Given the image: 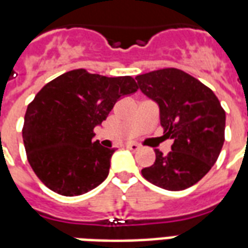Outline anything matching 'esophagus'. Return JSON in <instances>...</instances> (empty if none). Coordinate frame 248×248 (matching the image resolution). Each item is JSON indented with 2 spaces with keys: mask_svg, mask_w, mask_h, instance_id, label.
<instances>
[{
  "mask_svg": "<svg viewBox=\"0 0 248 248\" xmlns=\"http://www.w3.org/2000/svg\"><path fill=\"white\" fill-rule=\"evenodd\" d=\"M126 148H128V149H131V151L136 152L139 151V148H140V146L137 145V144H135V142H131V144H126Z\"/></svg>",
  "mask_w": 248,
  "mask_h": 248,
  "instance_id": "34e87169",
  "label": "esophagus"
}]
</instances>
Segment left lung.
<instances>
[{"instance_id": "obj_1", "label": "left lung", "mask_w": 248, "mask_h": 248, "mask_svg": "<svg viewBox=\"0 0 248 248\" xmlns=\"http://www.w3.org/2000/svg\"><path fill=\"white\" fill-rule=\"evenodd\" d=\"M137 88L160 107L164 137L171 151L156 149V161L141 170L153 185L177 191L202 180L218 160L225 142L226 113L218 97L198 79L178 68L137 75Z\"/></svg>"}]
</instances>
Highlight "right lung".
Listing matches in <instances>:
<instances>
[{
	"label": "right lung",
	"mask_w": 248,
	"mask_h": 248,
	"mask_svg": "<svg viewBox=\"0 0 248 248\" xmlns=\"http://www.w3.org/2000/svg\"><path fill=\"white\" fill-rule=\"evenodd\" d=\"M136 91L132 77L108 78L78 68L38 92L25 113L22 137L29 164L50 190L80 196L106 180L115 149L92 141L93 129L120 97Z\"/></svg>",
	"instance_id": "right-lung-1"
}]
</instances>
